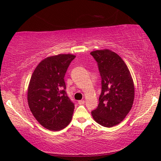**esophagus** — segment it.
I'll return each instance as SVG.
<instances>
[{"mask_svg": "<svg viewBox=\"0 0 161 161\" xmlns=\"http://www.w3.org/2000/svg\"><path fill=\"white\" fill-rule=\"evenodd\" d=\"M85 103V101L84 100H79L78 101V104L79 105H83Z\"/></svg>", "mask_w": 161, "mask_h": 161, "instance_id": "esophagus-1", "label": "esophagus"}]
</instances>
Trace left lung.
Segmentation results:
<instances>
[{
	"label": "left lung",
	"instance_id": "obj_1",
	"mask_svg": "<svg viewBox=\"0 0 161 161\" xmlns=\"http://www.w3.org/2000/svg\"><path fill=\"white\" fill-rule=\"evenodd\" d=\"M97 63L102 91L99 104L92 111L98 124L111 127L122 122L130 111L134 100V84L131 75L122 58L111 50L91 52Z\"/></svg>",
	"mask_w": 161,
	"mask_h": 161
}]
</instances>
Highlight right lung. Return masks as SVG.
Here are the masks:
<instances>
[{"mask_svg":"<svg viewBox=\"0 0 161 161\" xmlns=\"http://www.w3.org/2000/svg\"><path fill=\"white\" fill-rule=\"evenodd\" d=\"M72 54L47 57L37 65L28 89L30 110L39 124L46 129L58 131L71 122L75 105L66 92L64 75Z\"/></svg>","mask_w":161,"mask_h":161,"instance_id":"add662e5","label":"right lung"}]
</instances>
